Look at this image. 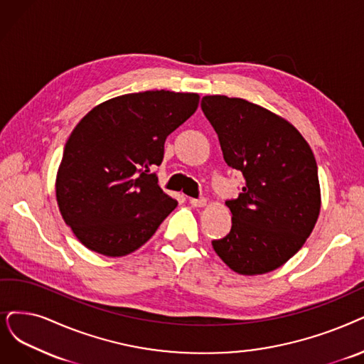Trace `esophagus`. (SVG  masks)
<instances>
[{
	"mask_svg": "<svg viewBox=\"0 0 364 364\" xmlns=\"http://www.w3.org/2000/svg\"><path fill=\"white\" fill-rule=\"evenodd\" d=\"M190 203H191V206H194V208H203V206H206L208 200H206L205 197H200V198H190Z\"/></svg>",
	"mask_w": 364,
	"mask_h": 364,
	"instance_id": "34e87169",
	"label": "esophagus"
}]
</instances>
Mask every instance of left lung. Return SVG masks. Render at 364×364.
Wrapping results in <instances>:
<instances>
[{
  "instance_id": "left-lung-1",
  "label": "left lung",
  "mask_w": 364,
  "mask_h": 364,
  "mask_svg": "<svg viewBox=\"0 0 364 364\" xmlns=\"http://www.w3.org/2000/svg\"><path fill=\"white\" fill-rule=\"evenodd\" d=\"M201 110L221 143L225 163L245 178L231 210V230L212 240L215 252L240 274L281 267L306 242L321 206L309 144L274 113L242 98L206 95Z\"/></svg>"
}]
</instances>
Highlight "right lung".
Masks as SVG:
<instances>
[{
    "instance_id": "right-lung-1",
    "label": "right lung",
    "mask_w": 364,
    "mask_h": 364,
    "mask_svg": "<svg viewBox=\"0 0 364 364\" xmlns=\"http://www.w3.org/2000/svg\"><path fill=\"white\" fill-rule=\"evenodd\" d=\"M191 92L125 94L92 109L73 129L56 178L65 224L86 248L122 257L146 243L178 201L151 171L168 134L198 107Z\"/></svg>"
}]
</instances>
